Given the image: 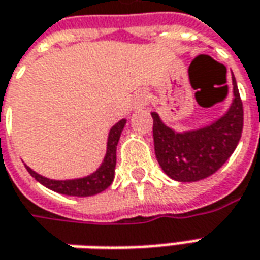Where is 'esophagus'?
Wrapping results in <instances>:
<instances>
[{
    "mask_svg": "<svg viewBox=\"0 0 260 260\" xmlns=\"http://www.w3.org/2000/svg\"><path fill=\"white\" fill-rule=\"evenodd\" d=\"M149 102V97H147V94L144 93V91H140V93L136 94V97H134V110H142L146 104Z\"/></svg>",
    "mask_w": 260,
    "mask_h": 260,
    "instance_id": "1",
    "label": "esophagus"
}]
</instances>
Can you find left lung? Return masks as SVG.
Masks as SVG:
<instances>
[{
    "label": "left lung",
    "mask_w": 260,
    "mask_h": 260,
    "mask_svg": "<svg viewBox=\"0 0 260 260\" xmlns=\"http://www.w3.org/2000/svg\"><path fill=\"white\" fill-rule=\"evenodd\" d=\"M235 99L229 111L210 126L176 133L161 123L157 113L153 117L154 151L160 167L177 182H198L217 172L235 151L243 128V104L235 76Z\"/></svg>",
    "instance_id": "8db88e82"
}]
</instances>
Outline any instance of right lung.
<instances>
[{
    "mask_svg": "<svg viewBox=\"0 0 260 260\" xmlns=\"http://www.w3.org/2000/svg\"><path fill=\"white\" fill-rule=\"evenodd\" d=\"M126 124V120H120L116 126L110 130L109 142H107V153L102 166L99 167L97 172H94L93 175L83 177V179H76V180H50L47 177H43L34 170H31L28 166L27 170L29 175L36 179L37 182L44 184L45 187L51 189V190L61 193V194H67V196H93L97 193H102L109 187L113 179H114V169H116V149H117L118 139L121 130Z\"/></svg>",
    "mask_w": 260,
    "mask_h": 260,
    "instance_id": "1",
    "label": "right lung"
}]
</instances>
